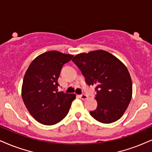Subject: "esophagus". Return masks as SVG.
I'll list each match as a JSON object with an SVG mask.
<instances>
[{"label": "esophagus", "mask_w": 152, "mask_h": 152, "mask_svg": "<svg viewBox=\"0 0 152 152\" xmlns=\"http://www.w3.org/2000/svg\"><path fill=\"white\" fill-rule=\"evenodd\" d=\"M80 98L82 99V100H85V99H87L88 98V96L85 94H82L80 95Z\"/></svg>", "instance_id": "34e87169"}]
</instances>
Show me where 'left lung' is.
Instances as JSON below:
<instances>
[{
  "mask_svg": "<svg viewBox=\"0 0 152 152\" xmlns=\"http://www.w3.org/2000/svg\"><path fill=\"white\" fill-rule=\"evenodd\" d=\"M88 86H95L97 107L89 112L97 121L111 123L123 115L132 94L128 69L115 56L102 50L80 53L72 60Z\"/></svg>",
  "mask_w": 152,
  "mask_h": 152,
  "instance_id": "8db88e82",
  "label": "left lung"
}]
</instances>
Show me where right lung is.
Segmentation results:
<instances>
[{
    "mask_svg": "<svg viewBox=\"0 0 152 152\" xmlns=\"http://www.w3.org/2000/svg\"><path fill=\"white\" fill-rule=\"evenodd\" d=\"M72 57L70 54L50 50L37 57L26 71L22 99L31 115L40 123L56 124L68 113L75 95L58 92V80L63 65Z\"/></svg>",
    "mask_w": 152,
    "mask_h": 152,
    "instance_id": "1",
    "label": "right lung"
}]
</instances>
